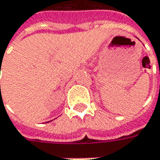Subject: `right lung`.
<instances>
[{
    "label": "right lung",
    "instance_id": "obj_1",
    "mask_svg": "<svg viewBox=\"0 0 160 160\" xmlns=\"http://www.w3.org/2000/svg\"><path fill=\"white\" fill-rule=\"evenodd\" d=\"M0 87H1V85H0Z\"/></svg>",
    "mask_w": 160,
    "mask_h": 160
}]
</instances>
